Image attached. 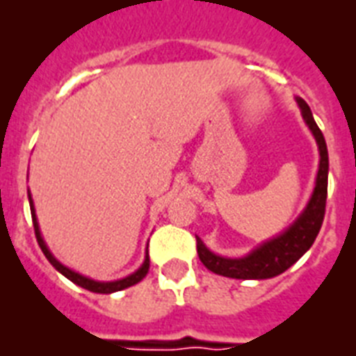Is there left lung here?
Wrapping results in <instances>:
<instances>
[{
  "label": "left lung",
  "instance_id": "obj_1",
  "mask_svg": "<svg viewBox=\"0 0 356 356\" xmlns=\"http://www.w3.org/2000/svg\"><path fill=\"white\" fill-rule=\"evenodd\" d=\"M305 122L312 131L314 139L319 148V169L316 178V187L307 208L297 217L293 225L286 228L280 236L269 239L243 258H225V256L213 254L211 250L202 243V239L197 238L198 258L209 271L230 278H243V280H261V278H273L291 267L312 243L319 234V228L323 225L325 202H327V176H329V152L327 143L314 120L310 107L302 98H296Z\"/></svg>",
  "mask_w": 356,
  "mask_h": 356
}]
</instances>
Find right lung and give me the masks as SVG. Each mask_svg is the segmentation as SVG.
Masks as SVG:
<instances>
[{
	"label": "right lung",
	"mask_w": 356,
	"mask_h": 356,
	"mask_svg": "<svg viewBox=\"0 0 356 356\" xmlns=\"http://www.w3.org/2000/svg\"><path fill=\"white\" fill-rule=\"evenodd\" d=\"M29 206H31V217H33V227H35V236H37V241L40 245V249H42L44 256L48 258V261L51 266L60 273V275H65L68 280H72L74 284H78L81 288L89 291H95V293H113V291H120V290H126L129 286H134V284L140 282L143 278L147 277L148 269H150V258L148 254L145 256V261H143V266L137 269L135 273L128 275L126 278H120V280H113V282H98V280H92V278H87L83 275H79V273L72 271V269H68L66 266H63L57 258H55L51 252H49L48 245L44 241L42 234H40V228H38V221H37V216H35V206H33V198H31V193H29Z\"/></svg>",
	"instance_id": "right-lung-1"
}]
</instances>
